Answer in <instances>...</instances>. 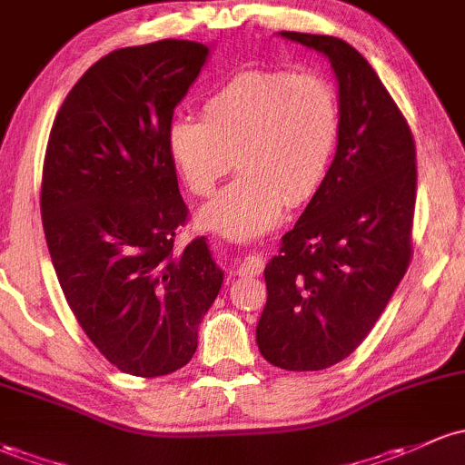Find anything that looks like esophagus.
I'll return each instance as SVG.
<instances>
[{"mask_svg":"<svg viewBox=\"0 0 465 465\" xmlns=\"http://www.w3.org/2000/svg\"><path fill=\"white\" fill-rule=\"evenodd\" d=\"M263 263H266V259L262 257V254H246V257H242L239 259V263H237V272L239 274H259L263 271Z\"/></svg>","mask_w":465,"mask_h":465,"instance_id":"obj_1","label":"esophagus"}]
</instances>
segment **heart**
<instances>
[{
	"label": "heart",
	"mask_w": 465,
	"mask_h": 465,
	"mask_svg": "<svg viewBox=\"0 0 465 465\" xmlns=\"http://www.w3.org/2000/svg\"><path fill=\"white\" fill-rule=\"evenodd\" d=\"M341 133V106L326 77L314 73L246 71L203 102L202 119L179 117L168 128V153L188 191L206 197L239 168L199 214L223 237L254 239L282 222L283 206L314 197L326 179Z\"/></svg>",
	"instance_id": "heart-1"
}]
</instances>
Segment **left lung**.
<instances>
[{"label":"left lung","mask_w":465,"mask_h":465,"mask_svg":"<svg viewBox=\"0 0 465 465\" xmlns=\"http://www.w3.org/2000/svg\"><path fill=\"white\" fill-rule=\"evenodd\" d=\"M282 37L328 57L341 133L322 188L263 271L257 346L283 371H323L366 339L408 271L417 153L406 117L361 53L331 35Z\"/></svg>","instance_id":"1"}]
</instances>
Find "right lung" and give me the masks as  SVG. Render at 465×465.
Returning <instances> with one entry per match:
<instances>
[{
    "label": "right lung",
    "instance_id": "obj_1",
    "mask_svg": "<svg viewBox=\"0 0 465 465\" xmlns=\"http://www.w3.org/2000/svg\"><path fill=\"white\" fill-rule=\"evenodd\" d=\"M208 54L186 39L108 53L74 84L48 137L42 222L59 286L97 351L134 377L191 361L223 282L206 237L174 251L188 208L168 128Z\"/></svg>",
    "mask_w": 465,
    "mask_h": 465
}]
</instances>
